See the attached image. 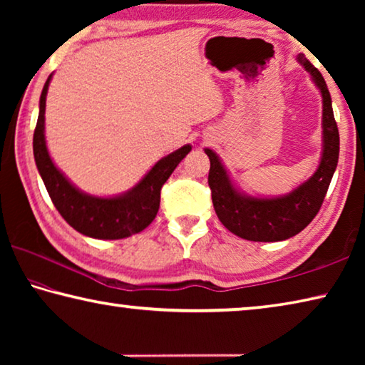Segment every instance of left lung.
<instances>
[{
  "label": "left lung",
  "instance_id": "obj_1",
  "mask_svg": "<svg viewBox=\"0 0 365 365\" xmlns=\"http://www.w3.org/2000/svg\"><path fill=\"white\" fill-rule=\"evenodd\" d=\"M296 61L309 72L322 95V154L314 174L299 187L280 196H252L235 187L217 153L205 148L211 160L209 187L219 220L232 233L250 242H283L311 224L322 206L339 154V135L333 115L330 91L316 67L298 54Z\"/></svg>",
  "mask_w": 365,
  "mask_h": 365
}]
</instances>
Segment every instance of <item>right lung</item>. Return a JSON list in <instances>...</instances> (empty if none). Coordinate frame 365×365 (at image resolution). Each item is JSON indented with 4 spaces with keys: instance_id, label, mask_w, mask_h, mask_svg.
Segmentation results:
<instances>
[{
    "instance_id": "obj_1",
    "label": "right lung",
    "mask_w": 365,
    "mask_h": 365,
    "mask_svg": "<svg viewBox=\"0 0 365 365\" xmlns=\"http://www.w3.org/2000/svg\"><path fill=\"white\" fill-rule=\"evenodd\" d=\"M51 78L53 73L48 77L40 96V113L34 133V156L53 205L67 224L90 238L120 240L145 230L159 211L160 188L191 151V145H185L159 159L133 188L120 195L95 196L85 193L56 168L48 153L45 108Z\"/></svg>"
}]
</instances>
